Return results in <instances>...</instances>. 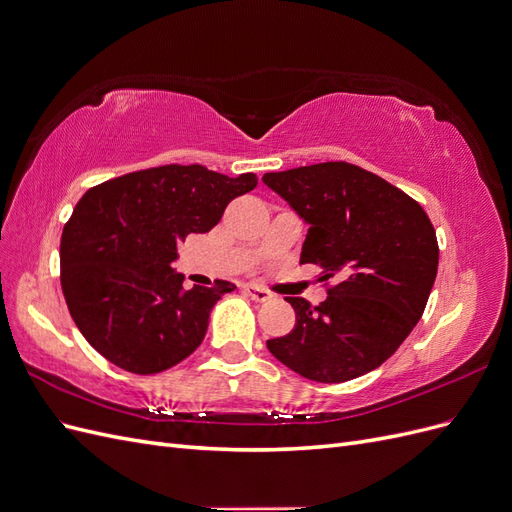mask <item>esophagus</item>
I'll list each match as a JSON object with an SVG mask.
<instances>
[{"mask_svg": "<svg viewBox=\"0 0 512 512\" xmlns=\"http://www.w3.org/2000/svg\"><path fill=\"white\" fill-rule=\"evenodd\" d=\"M245 294H247V297H250L252 301H258V303H265V301H271V299H273V294H271L267 288L256 286V284H247V286H245Z\"/></svg>", "mask_w": 512, "mask_h": 512, "instance_id": "34e87169", "label": "esophagus"}]
</instances>
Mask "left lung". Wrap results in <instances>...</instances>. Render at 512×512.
Returning a JSON list of instances; mask_svg holds the SVG:
<instances>
[{
  "label": "left lung",
  "instance_id": "obj_1",
  "mask_svg": "<svg viewBox=\"0 0 512 512\" xmlns=\"http://www.w3.org/2000/svg\"><path fill=\"white\" fill-rule=\"evenodd\" d=\"M309 224L301 262L320 267L327 294L299 297L294 329L269 339L277 361L307 380L346 382L380 367L421 320L438 273L436 230L423 207L348 162L262 177Z\"/></svg>",
  "mask_w": 512,
  "mask_h": 512
}]
</instances>
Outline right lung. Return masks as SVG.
Here are the masks:
<instances>
[{
  "mask_svg": "<svg viewBox=\"0 0 512 512\" xmlns=\"http://www.w3.org/2000/svg\"><path fill=\"white\" fill-rule=\"evenodd\" d=\"M256 175L166 164L104 181L83 194L61 232V290L76 327L106 361L138 376L190 356L209 314L237 286L183 288L177 243L209 232Z\"/></svg>",
  "mask_w": 512,
  "mask_h": 512,
  "instance_id": "1",
  "label": "right lung"
}]
</instances>
